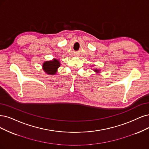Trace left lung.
Instances as JSON below:
<instances>
[{"label": "left lung", "instance_id": "obj_1", "mask_svg": "<svg viewBox=\"0 0 149 149\" xmlns=\"http://www.w3.org/2000/svg\"><path fill=\"white\" fill-rule=\"evenodd\" d=\"M95 71H96V72H98V70H95Z\"/></svg>", "mask_w": 149, "mask_h": 149}]
</instances>
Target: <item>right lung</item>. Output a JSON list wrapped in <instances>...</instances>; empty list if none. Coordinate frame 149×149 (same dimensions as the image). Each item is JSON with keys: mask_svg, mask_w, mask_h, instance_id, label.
Returning a JSON list of instances; mask_svg holds the SVG:
<instances>
[{"mask_svg": "<svg viewBox=\"0 0 149 149\" xmlns=\"http://www.w3.org/2000/svg\"><path fill=\"white\" fill-rule=\"evenodd\" d=\"M60 63L59 61L54 59L49 61H46L43 64L44 71L48 74H54L56 72L57 69L59 67Z\"/></svg>", "mask_w": 149, "mask_h": 149, "instance_id": "1", "label": "right lung"}]
</instances>
